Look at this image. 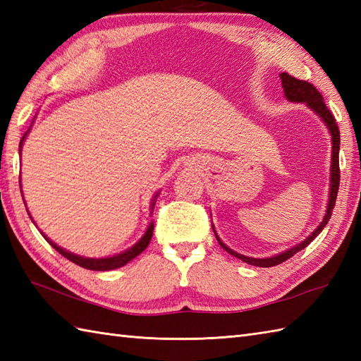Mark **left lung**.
<instances>
[{"label": "left lung", "instance_id": "left-lung-1", "mask_svg": "<svg viewBox=\"0 0 361 361\" xmlns=\"http://www.w3.org/2000/svg\"><path fill=\"white\" fill-rule=\"evenodd\" d=\"M281 82H282V88H283V94H286L287 101L290 102H304L305 105L309 106L310 110L315 111L318 116L324 121V124L327 126L329 132H331L332 136V166H331V192H329V202H327V209H326V216L321 221L319 226L313 231L307 239H304L301 243H298L296 247L290 248L287 251L281 252V255H276L273 257H265V259H256V257H248V256H243L239 255V252L233 251L231 248H228L226 245L219 239V235L216 233V229H214V233H216L217 240L220 243V247L224 248L225 251H228L229 255H233L234 257L243 260V262H247L250 265H255V267H274V265H279L282 262H286L287 259H290L293 255H296L298 251L304 250L307 245L315 239V237L323 231L324 226L327 225L329 219L332 216V211H334V206L336 202V194H338V188H340V159H338V153H340V130L338 126H336L335 118L332 116L331 110L327 109L326 104H324V99L323 96L319 94V91L309 83L307 80H299L293 75H290L287 73H282L281 74ZM214 228V226H212Z\"/></svg>", "mask_w": 361, "mask_h": 361}]
</instances>
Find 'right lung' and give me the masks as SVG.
<instances>
[{"mask_svg": "<svg viewBox=\"0 0 361 361\" xmlns=\"http://www.w3.org/2000/svg\"><path fill=\"white\" fill-rule=\"evenodd\" d=\"M29 133V130L27 132L23 135V137H21V142H20V152H21V145H23V141H25V137H26V135ZM158 197V194L153 197V202H152V209H153V204H155V198ZM29 214V212H27ZM32 219V217H30ZM34 221V220H32ZM43 234V233H42ZM152 234H153V221L152 224L149 225V228H147V231H145V234L141 237L140 239V242L137 243H135L132 248H128L127 251H122V252H119V255H116V256H111V257H101V259H93V257H83V256H79V255H74V252H70V251H66V250H63L62 247H59V245H56L54 243L52 240H49L48 237H46L44 234H43V237L46 240H48V243L51 245L52 248H56L60 255H62L63 257H66L68 260H71V262H74V264H78L79 267H83V268H87V270H94V271H109V270H114V268H119V267H124L126 264H128L130 260L132 259H135L137 255H141V252L149 247V243H150V239H152Z\"/></svg>", "mask_w": 361, "mask_h": 361, "instance_id": "right-lung-1", "label": "right lung"}]
</instances>
